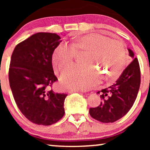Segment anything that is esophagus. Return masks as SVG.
<instances>
[{
	"instance_id": "34e87169",
	"label": "esophagus",
	"mask_w": 150,
	"mask_h": 150,
	"mask_svg": "<svg viewBox=\"0 0 150 150\" xmlns=\"http://www.w3.org/2000/svg\"><path fill=\"white\" fill-rule=\"evenodd\" d=\"M68 92L69 93H74V92H76V93H81L82 92L81 91H79V90H75V89H69Z\"/></svg>"
}]
</instances>
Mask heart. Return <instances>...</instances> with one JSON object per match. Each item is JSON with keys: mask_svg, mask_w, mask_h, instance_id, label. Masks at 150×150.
Listing matches in <instances>:
<instances>
[{"mask_svg": "<svg viewBox=\"0 0 150 150\" xmlns=\"http://www.w3.org/2000/svg\"><path fill=\"white\" fill-rule=\"evenodd\" d=\"M77 51H87L86 65H75L62 74L61 83L65 87L87 90L100 82V72L108 74L115 79L121 72L126 61V50L124 43L112 40L108 37L91 33L76 38L73 44L61 42L55 48L52 62L58 70L62 71L72 64Z\"/></svg>", "mask_w": 150, "mask_h": 150, "instance_id": "obj_1", "label": "heart"}]
</instances>
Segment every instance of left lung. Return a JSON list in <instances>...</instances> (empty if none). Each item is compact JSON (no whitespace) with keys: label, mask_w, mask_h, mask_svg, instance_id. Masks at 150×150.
<instances>
[{"label":"left lung","mask_w":150,"mask_h":150,"mask_svg":"<svg viewBox=\"0 0 150 150\" xmlns=\"http://www.w3.org/2000/svg\"><path fill=\"white\" fill-rule=\"evenodd\" d=\"M129 55L134 53L128 49ZM141 84V71L139 61L134 58L124 69L116 83L98 91L102 102L96 108H89V114L102 123L116 122L127 114L137 97Z\"/></svg>","instance_id":"1"}]
</instances>
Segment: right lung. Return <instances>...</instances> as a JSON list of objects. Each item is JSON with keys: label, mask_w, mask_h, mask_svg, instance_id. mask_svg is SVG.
<instances>
[{"label": "right lung", "mask_w": 150, "mask_h": 150, "mask_svg": "<svg viewBox=\"0 0 150 150\" xmlns=\"http://www.w3.org/2000/svg\"><path fill=\"white\" fill-rule=\"evenodd\" d=\"M61 38L50 33H38L18 44L12 53L9 81L18 108L30 122L49 126L60 120L66 93H54L58 81L52 64V54Z\"/></svg>", "instance_id": "add662e5"}]
</instances>
